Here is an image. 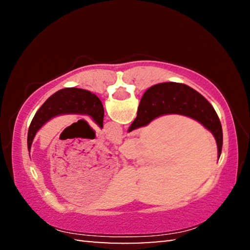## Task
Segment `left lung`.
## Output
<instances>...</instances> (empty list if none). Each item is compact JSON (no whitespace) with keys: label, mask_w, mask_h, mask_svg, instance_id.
Returning <instances> with one entry per match:
<instances>
[{"label":"left lung","mask_w":250,"mask_h":250,"mask_svg":"<svg viewBox=\"0 0 250 250\" xmlns=\"http://www.w3.org/2000/svg\"><path fill=\"white\" fill-rule=\"evenodd\" d=\"M62 115L88 116L103 129L104 111L98 97L80 88H64L50 96L34 116L27 133L28 151L37 131L50 119Z\"/></svg>","instance_id":"1"}]
</instances>
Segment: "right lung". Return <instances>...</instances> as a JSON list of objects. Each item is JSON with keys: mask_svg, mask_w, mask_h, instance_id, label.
Segmentation results:
<instances>
[{"mask_svg": "<svg viewBox=\"0 0 250 250\" xmlns=\"http://www.w3.org/2000/svg\"><path fill=\"white\" fill-rule=\"evenodd\" d=\"M166 115L185 116L204 125L216 140L219 159L223 146L221 121L213 105L188 84L162 83L150 87L142 96L137 118L128 131L146 126L156 118Z\"/></svg>", "mask_w": 250, "mask_h": 250, "instance_id": "add662e5", "label": "right lung"}]
</instances>
